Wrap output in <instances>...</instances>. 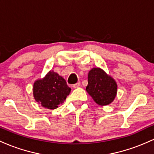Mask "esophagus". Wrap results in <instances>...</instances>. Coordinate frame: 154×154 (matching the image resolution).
<instances>
[{
  "label": "esophagus",
  "instance_id": "34e87169",
  "mask_svg": "<svg viewBox=\"0 0 154 154\" xmlns=\"http://www.w3.org/2000/svg\"><path fill=\"white\" fill-rule=\"evenodd\" d=\"M80 86H81V83L78 82V83H76V84H73V85H72V87H73V88H78V87H79Z\"/></svg>",
  "mask_w": 154,
  "mask_h": 154
}]
</instances>
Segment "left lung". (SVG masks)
<instances>
[{
    "label": "left lung",
    "instance_id": "left-lung-1",
    "mask_svg": "<svg viewBox=\"0 0 154 154\" xmlns=\"http://www.w3.org/2000/svg\"><path fill=\"white\" fill-rule=\"evenodd\" d=\"M86 90L97 104L107 105L114 100L117 84L113 79L100 68H93L89 72Z\"/></svg>",
    "mask_w": 154,
    "mask_h": 154
}]
</instances>
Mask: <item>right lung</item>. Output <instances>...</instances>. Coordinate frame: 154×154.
I'll use <instances>...</instances> for the list:
<instances>
[{
	"label": "right lung",
	"mask_w": 154,
	"mask_h": 154,
	"mask_svg": "<svg viewBox=\"0 0 154 154\" xmlns=\"http://www.w3.org/2000/svg\"><path fill=\"white\" fill-rule=\"evenodd\" d=\"M66 81L58 73L51 70L43 79L34 83L33 96L38 103L49 109H55L70 94Z\"/></svg>",
	"instance_id": "add662e5"
}]
</instances>
